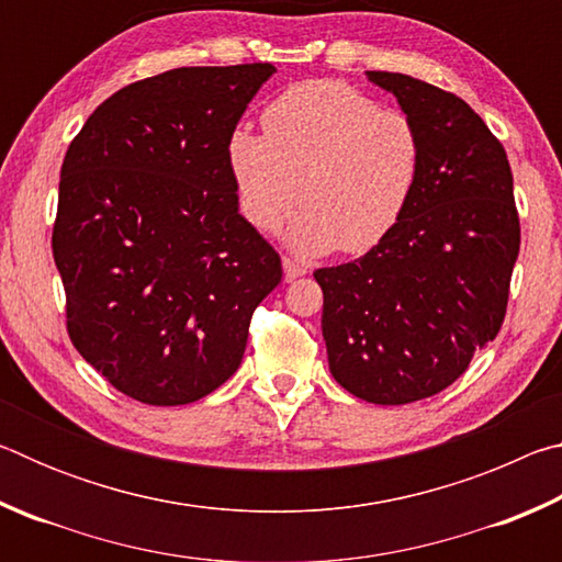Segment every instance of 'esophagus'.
I'll use <instances>...</instances> for the list:
<instances>
[{
  "instance_id": "esophagus-1",
  "label": "esophagus",
  "mask_w": 562,
  "mask_h": 562,
  "mask_svg": "<svg viewBox=\"0 0 562 562\" xmlns=\"http://www.w3.org/2000/svg\"><path fill=\"white\" fill-rule=\"evenodd\" d=\"M282 268H284V280L292 282L302 278L304 272H307V268H304L302 262H297L294 258H290V255H282Z\"/></svg>"
}]
</instances>
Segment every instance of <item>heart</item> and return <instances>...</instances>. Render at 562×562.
<instances>
[{
    "instance_id": "obj_1",
    "label": "heart",
    "mask_w": 562,
    "mask_h": 562,
    "mask_svg": "<svg viewBox=\"0 0 562 562\" xmlns=\"http://www.w3.org/2000/svg\"><path fill=\"white\" fill-rule=\"evenodd\" d=\"M265 136L235 131L227 166L247 223L274 231L294 203L290 243L317 255L372 250L402 223L422 176V133L406 111L335 79L304 81L262 111Z\"/></svg>"
}]
</instances>
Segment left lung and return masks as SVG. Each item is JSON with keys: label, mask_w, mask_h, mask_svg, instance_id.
<instances>
[{"label": "left lung", "mask_w": 562, "mask_h": 562, "mask_svg": "<svg viewBox=\"0 0 562 562\" xmlns=\"http://www.w3.org/2000/svg\"><path fill=\"white\" fill-rule=\"evenodd\" d=\"M422 133L412 205L361 258L315 270L329 369L369 404L451 386L506 319L520 250L506 148L469 103L406 74L367 71Z\"/></svg>", "instance_id": "8db88e82"}]
</instances>
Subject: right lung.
<instances>
[{"mask_svg":"<svg viewBox=\"0 0 562 562\" xmlns=\"http://www.w3.org/2000/svg\"><path fill=\"white\" fill-rule=\"evenodd\" d=\"M272 64L180 66L128 83L66 150L52 252L76 351L121 394L180 406L243 361L282 280L237 213L227 140Z\"/></svg>","mask_w":562,"mask_h":562,"instance_id":"add662e5","label":"right lung"}]
</instances>
